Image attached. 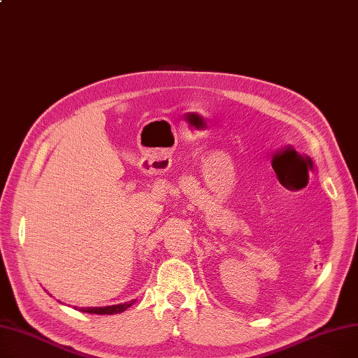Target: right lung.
<instances>
[{
    "instance_id": "add662e5",
    "label": "right lung",
    "mask_w": 358,
    "mask_h": 358,
    "mask_svg": "<svg viewBox=\"0 0 358 358\" xmlns=\"http://www.w3.org/2000/svg\"><path fill=\"white\" fill-rule=\"evenodd\" d=\"M134 302L135 300H131V302H126V303H120V305L103 306V308H80V310L84 313H96V315H116V313L124 312L127 308L134 305ZM75 309H78V308L75 306Z\"/></svg>"
}]
</instances>
